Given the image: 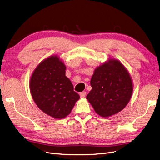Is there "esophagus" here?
Returning a JSON list of instances; mask_svg holds the SVG:
<instances>
[{
    "label": "esophagus",
    "mask_w": 160,
    "mask_h": 160,
    "mask_svg": "<svg viewBox=\"0 0 160 160\" xmlns=\"http://www.w3.org/2000/svg\"><path fill=\"white\" fill-rule=\"evenodd\" d=\"M85 96H86V92L85 91L81 92V93H80V97L81 98H84Z\"/></svg>",
    "instance_id": "34e87169"
}]
</instances>
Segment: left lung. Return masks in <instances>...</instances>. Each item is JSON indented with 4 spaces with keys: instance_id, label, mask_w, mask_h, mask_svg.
Listing matches in <instances>:
<instances>
[{
    "instance_id": "left-lung-1",
    "label": "left lung",
    "mask_w": 160,
    "mask_h": 160,
    "mask_svg": "<svg viewBox=\"0 0 160 160\" xmlns=\"http://www.w3.org/2000/svg\"><path fill=\"white\" fill-rule=\"evenodd\" d=\"M92 89L86 98L103 118L118 113L132 98L133 83L128 71L119 61L109 59L98 67L91 77Z\"/></svg>"
}]
</instances>
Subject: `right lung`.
Instances as JSON below:
<instances>
[{
  "instance_id": "add662e5",
  "label": "right lung",
  "mask_w": 160,
  "mask_h": 160,
  "mask_svg": "<svg viewBox=\"0 0 160 160\" xmlns=\"http://www.w3.org/2000/svg\"><path fill=\"white\" fill-rule=\"evenodd\" d=\"M65 70L66 66L59 57L52 55L37 65L30 79V91L35 103L55 119L67 117L80 98L65 76Z\"/></svg>"
}]
</instances>
